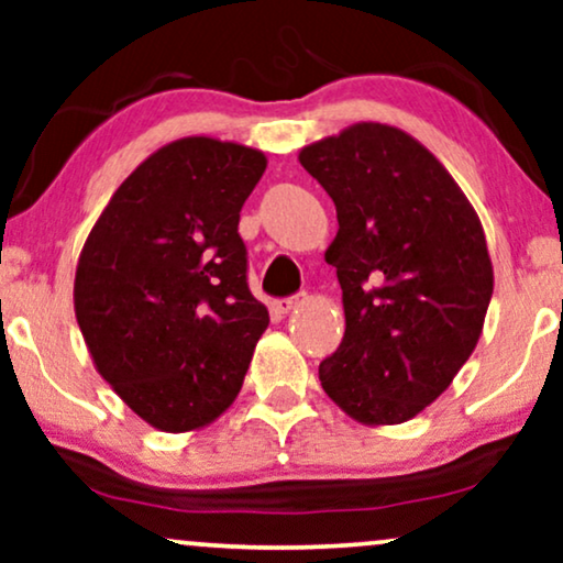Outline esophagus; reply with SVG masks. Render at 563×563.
<instances>
[{"mask_svg":"<svg viewBox=\"0 0 563 563\" xmlns=\"http://www.w3.org/2000/svg\"><path fill=\"white\" fill-rule=\"evenodd\" d=\"M307 302V295L305 291H299V295H295V297H284V299H276L274 302V310L279 312V314H289L291 310H297L299 305H305Z\"/></svg>","mask_w":563,"mask_h":563,"instance_id":"1","label":"esophagus"}]
</instances>
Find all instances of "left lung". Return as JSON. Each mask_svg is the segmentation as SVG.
Masks as SVG:
<instances>
[{
  "instance_id": "8db88e82",
  "label": "left lung",
  "mask_w": 563,
  "mask_h": 563,
  "mask_svg": "<svg viewBox=\"0 0 563 563\" xmlns=\"http://www.w3.org/2000/svg\"><path fill=\"white\" fill-rule=\"evenodd\" d=\"M335 202L325 261L345 335L320 364L325 395L364 426L412 420L479 343L495 272L479 214L405 130L356 122L299 151Z\"/></svg>"
}]
</instances>
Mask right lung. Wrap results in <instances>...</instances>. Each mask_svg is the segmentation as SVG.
<instances>
[{
	"label": "right lung",
	"mask_w": 563,
	"mask_h": 563,
	"mask_svg": "<svg viewBox=\"0 0 563 563\" xmlns=\"http://www.w3.org/2000/svg\"><path fill=\"white\" fill-rule=\"evenodd\" d=\"M264 172L249 145L179 137L120 184L79 253L74 310L89 356L164 433L210 426L235 402L268 328L238 235Z\"/></svg>",
	"instance_id": "obj_1"
}]
</instances>
